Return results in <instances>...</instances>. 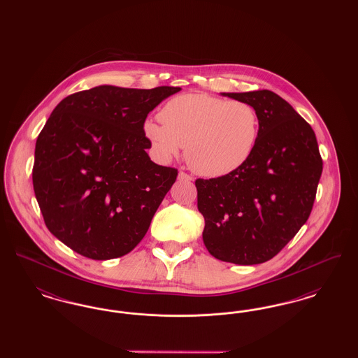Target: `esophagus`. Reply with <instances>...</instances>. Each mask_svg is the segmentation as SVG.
<instances>
[{
	"label": "esophagus",
	"instance_id": "1",
	"mask_svg": "<svg viewBox=\"0 0 358 358\" xmlns=\"http://www.w3.org/2000/svg\"><path fill=\"white\" fill-rule=\"evenodd\" d=\"M178 180H182V181H192V180H193V177H192V176H189V174L185 173V171H180V173H178Z\"/></svg>",
	"mask_w": 358,
	"mask_h": 358
}]
</instances>
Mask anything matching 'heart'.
Returning a JSON list of instances; mask_svg holds the SVG:
<instances>
[{
  "label": "heart",
  "instance_id": "heart-1",
  "mask_svg": "<svg viewBox=\"0 0 358 358\" xmlns=\"http://www.w3.org/2000/svg\"><path fill=\"white\" fill-rule=\"evenodd\" d=\"M159 122L146 120L145 136L162 158L185 146L190 169L204 177L238 171L255 152L260 134L259 113L252 104L204 92L171 98L159 111Z\"/></svg>",
  "mask_w": 358,
  "mask_h": 358
}]
</instances>
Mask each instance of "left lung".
<instances>
[{
	"instance_id": "obj_1",
	"label": "left lung",
	"mask_w": 358,
	"mask_h": 358,
	"mask_svg": "<svg viewBox=\"0 0 358 358\" xmlns=\"http://www.w3.org/2000/svg\"><path fill=\"white\" fill-rule=\"evenodd\" d=\"M222 95L255 107L260 134L255 152L238 171L196 180L203 240L219 260L259 264L279 254L307 222L322 158L311 126L273 91Z\"/></svg>"
}]
</instances>
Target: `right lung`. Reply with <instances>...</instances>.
Listing matches in <instances>:
<instances>
[{
	"instance_id": "right-lung-1",
	"label": "right lung",
	"mask_w": 358,
	"mask_h": 358,
	"mask_svg": "<svg viewBox=\"0 0 358 358\" xmlns=\"http://www.w3.org/2000/svg\"><path fill=\"white\" fill-rule=\"evenodd\" d=\"M180 90L99 85L55 107L36 141L32 180L47 228L72 251L114 259L146 235L178 171L150 159L143 124Z\"/></svg>"
}]
</instances>
